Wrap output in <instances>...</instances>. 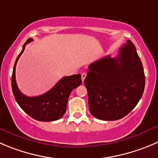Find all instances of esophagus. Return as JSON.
I'll list each match as a JSON object with an SVG mask.
<instances>
[{"mask_svg": "<svg viewBox=\"0 0 158 158\" xmlns=\"http://www.w3.org/2000/svg\"><path fill=\"white\" fill-rule=\"evenodd\" d=\"M86 76H87V74H86V73H85V72H83V73H81V80H82V81H85V78L86 77Z\"/></svg>", "mask_w": 158, "mask_h": 158, "instance_id": "34e87169", "label": "esophagus"}]
</instances>
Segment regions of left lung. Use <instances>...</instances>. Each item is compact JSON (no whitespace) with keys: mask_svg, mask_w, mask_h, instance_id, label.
Listing matches in <instances>:
<instances>
[{"mask_svg":"<svg viewBox=\"0 0 158 158\" xmlns=\"http://www.w3.org/2000/svg\"><path fill=\"white\" fill-rule=\"evenodd\" d=\"M85 79L91 115L117 120L139 102L145 87L143 67L133 43L128 40L115 58L107 56L90 64Z\"/></svg>","mask_w":158,"mask_h":158,"instance_id":"1","label":"left lung"}]
</instances>
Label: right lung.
<instances>
[{
  "label": "right lung",
  "instance_id": "add662e5",
  "mask_svg": "<svg viewBox=\"0 0 158 158\" xmlns=\"http://www.w3.org/2000/svg\"><path fill=\"white\" fill-rule=\"evenodd\" d=\"M32 41L28 39L23 45L22 50L18 56L11 76V87L18 104L28 115L42 122L55 121L64 115L70 92L81 85V75L73 74L64 77L45 94L35 97H28L19 91L15 80V67L20 56L24 52L25 45Z\"/></svg>",
  "mask_w": 158,
  "mask_h": 158
}]
</instances>
